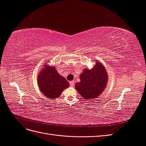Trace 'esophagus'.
Returning <instances> with one entry per match:
<instances>
[{
    "instance_id": "obj_1",
    "label": "esophagus",
    "mask_w": 146,
    "mask_h": 146,
    "mask_svg": "<svg viewBox=\"0 0 146 146\" xmlns=\"http://www.w3.org/2000/svg\"><path fill=\"white\" fill-rule=\"evenodd\" d=\"M69 84H70V86L71 87H74V81H70L69 82Z\"/></svg>"
}]
</instances>
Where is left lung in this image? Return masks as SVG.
I'll return each instance as SVG.
<instances>
[{
	"mask_svg": "<svg viewBox=\"0 0 146 146\" xmlns=\"http://www.w3.org/2000/svg\"><path fill=\"white\" fill-rule=\"evenodd\" d=\"M80 82L76 84V88L84 99L98 98L107 86L108 74L103 66L97 62L91 70L85 69L80 76Z\"/></svg>",
	"mask_w": 146,
	"mask_h": 146,
	"instance_id": "1",
	"label": "left lung"
}]
</instances>
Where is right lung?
Here are the masks:
<instances>
[{
	"mask_svg": "<svg viewBox=\"0 0 146 146\" xmlns=\"http://www.w3.org/2000/svg\"><path fill=\"white\" fill-rule=\"evenodd\" d=\"M38 81L42 94L50 99L58 98L62 91L69 86L68 82L58 74L55 68L49 66L42 69L38 75Z\"/></svg>",
	"mask_w": 146,
	"mask_h": 146,
	"instance_id": "add662e5",
	"label": "right lung"
}]
</instances>
